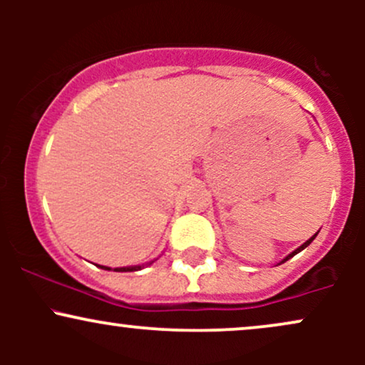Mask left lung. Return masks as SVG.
Segmentation results:
<instances>
[{"instance_id":"left-lung-1","label":"left lung","mask_w":365,"mask_h":365,"mask_svg":"<svg viewBox=\"0 0 365 365\" xmlns=\"http://www.w3.org/2000/svg\"><path fill=\"white\" fill-rule=\"evenodd\" d=\"M316 235H317V233H316ZM316 235H314L312 238H309V240H307V242H305V244H304V245H300V247H299V249H297V250H295V252H292L290 255H288V257H287V259H283V262H284V261H288V259H290V257H293V255H295V254H299V252H300V250H304V249H305V247H307V245H309V244H311V242L314 240V238H316Z\"/></svg>"}]
</instances>
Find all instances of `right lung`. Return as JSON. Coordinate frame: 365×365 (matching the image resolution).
<instances>
[{"label": "right lung", "instance_id": "add662e5", "mask_svg": "<svg viewBox=\"0 0 365 365\" xmlns=\"http://www.w3.org/2000/svg\"><path fill=\"white\" fill-rule=\"evenodd\" d=\"M101 267H104V269H110V267H106V266H101ZM144 267V266H142ZM137 269H140V266H132V267H116L115 271H121V273H123V271H137Z\"/></svg>", "mask_w": 365, "mask_h": 365}]
</instances>
